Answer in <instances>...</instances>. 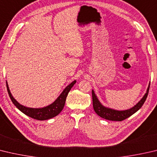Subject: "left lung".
Listing matches in <instances>:
<instances>
[{
    "instance_id": "obj_1",
    "label": "left lung",
    "mask_w": 157,
    "mask_h": 157,
    "mask_svg": "<svg viewBox=\"0 0 157 157\" xmlns=\"http://www.w3.org/2000/svg\"><path fill=\"white\" fill-rule=\"evenodd\" d=\"M150 84V83L149 84V86H148L147 92L143 97V98H142L135 106L130 108V109L126 110H116L104 106L98 100V99L95 95L94 91L92 90L93 106L94 110H95V112L98 114L99 117H101L105 119H108V120L110 121H123L124 119L129 117L131 115H132L134 113H135L136 111L140 109L141 106H143L144 102L146 101V99L148 95V92H149Z\"/></svg>"
}]
</instances>
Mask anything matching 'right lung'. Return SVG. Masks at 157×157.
Listing matches in <instances>:
<instances>
[{
  "label": "right lung",
  "mask_w": 157,
  "mask_h": 157,
  "mask_svg": "<svg viewBox=\"0 0 157 157\" xmlns=\"http://www.w3.org/2000/svg\"><path fill=\"white\" fill-rule=\"evenodd\" d=\"M76 83V81H73L72 83H71L69 86H67L64 88L60 95H59L56 100L49 106L46 107L42 108H27L25 107L22 105L20 104L18 101H17L15 99L13 98L10 93L9 86H8L7 82H6L7 84V89L8 91V94H9L10 98L11 99V101L13 104L15 105L16 108L23 113L25 115L30 117L37 119V120H47V119H49L51 118H53L58 115V114L61 112L63 109L65 104V101H66L68 93L71 89V88L73 86V85Z\"/></svg>",
  "instance_id": "add662e5"
}]
</instances>
